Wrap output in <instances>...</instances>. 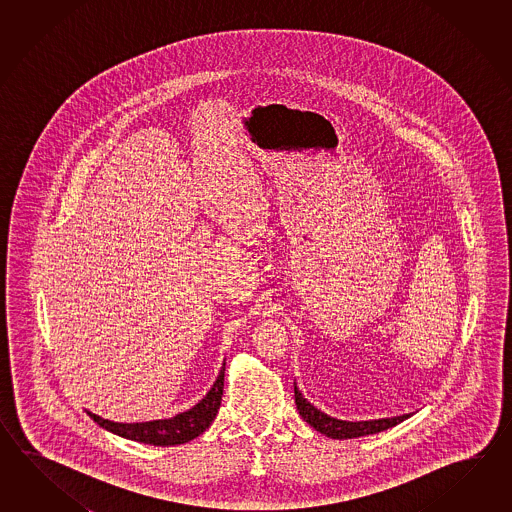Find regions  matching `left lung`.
I'll return each mask as SVG.
<instances>
[{
	"label": "left lung",
	"mask_w": 512,
	"mask_h": 512,
	"mask_svg": "<svg viewBox=\"0 0 512 512\" xmlns=\"http://www.w3.org/2000/svg\"><path fill=\"white\" fill-rule=\"evenodd\" d=\"M294 403H296V408L305 423H309L316 432L327 435L331 439H353V437H362V435L379 434L382 430H388L392 426L403 423L404 419H408L412 415H397V417L373 419V421H340V419L320 412L318 408L309 403L296 388V382H294Z\"/></svg>",
	"instance_id": "left-lung-1"
}]
</instances>
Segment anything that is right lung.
<instances>
[{
	"mask_svg": "<svg viewBox=\"0 0 512 512\" xmlns=\"http://www.w3.org/2000/svg\"><path fill=\"white\" fill-rule=\"evenodd\" d=\"M223 381H225V364L219 371L218 379L210 388V392L194 408L186 410L183 414H177L172 419H159V421H148V423H113L91 412L87 414L102 428L137 443L153 446L183 445L192 441L197 435L203 434L214 421V417L218 415L219 404L223 397Z\"/></svg>",
	"mask_w": 512,
	"mask_h": 512,
	"instance_id": "1",
	"label": "right lung"
}]
</instances>
